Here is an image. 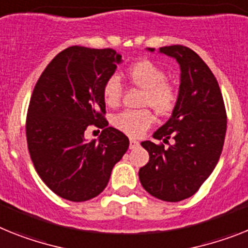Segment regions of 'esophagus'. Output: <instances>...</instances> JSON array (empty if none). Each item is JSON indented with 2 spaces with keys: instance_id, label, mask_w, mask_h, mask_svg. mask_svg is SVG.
Returning <instances> with one entry per match:
<instances>
[{
  "instance_id": "34e87169",
  "label": "esophagus",
  "mask_w": 248,
  "mask_h": 248,
  "mask_svg": "<svg viewBox=\"0 0 248 248\" xmlns=\"http://www.w3.org/2000/svg\"><path fill=\"white\" fill-rule=\"evenodd\" d=\"M139 146H140V143L137 142L136 140H132V139H131V140H130V149L134 150V149H136V147H139Z\"/></svg>"
}]
</instances>
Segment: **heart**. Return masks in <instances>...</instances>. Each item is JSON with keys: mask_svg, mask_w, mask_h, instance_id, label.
<instances>
[{"mask_svg": "<svg viewBox=\"0 0 248 248\" xmlns=\"http://www.w3.org/2000/svg\"><path fill=\"white\" fill-rule=\"evenodd\" d=\"M128 82L143 89L142 106H150L160 116H169L178 102L175 87L166 82V73L151 60L136 62L126 72ZM103 101L109 107L117 106L122 95V85L117 77H109L102 89ZM154 124L153 113L147 109L120 112L112 118V124L131 137L142 136Z\"/></svg>", "mask_w": 248, "mask_h": 248, "instance_id": "b5f03b06", "label": "heart"}]
</instances>
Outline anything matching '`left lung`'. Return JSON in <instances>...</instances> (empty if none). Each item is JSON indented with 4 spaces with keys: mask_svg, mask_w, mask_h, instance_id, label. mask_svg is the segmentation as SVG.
I'll return each instance as SVG.
<instances>
[{
    "mask_svg": "<svg viewBox=\"0 0 248 248\" xmlns=\"http://www.w3.org/2000/svg\"><path fill=\"white\" fill-rule=\"evenodd\" d=\"M159 51L179 63L180 87L171 117L154 134V139L169 147L141 142L150 160L140 169L139 178L155 198L180 202L195 194L217 165L227 114L217 79L198 54L183 45L160 47Z\"/></svg>",
    "mask_w": 248,
    "mask_h": 248,
    "instance_id": "1",
    "label": "left lung"
}]
</instances>
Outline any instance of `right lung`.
<instances>
[{
	"label": "right lung",
	"instance_id": "add662e5",
	"mask_svg": "<svg viewBox=\"0 0 248 248\" xmlns=\"http://www.w3.org/2000/svg\"><path fill=\"white\" fill-rule=\"evenodd\" d=\"M120 63L113 49L66 47L35 85L26 117L29 153L41 180L66 201L101 194L128 149V137L108 127L102 95ZM91 124L102 128L98 141L84 139Z\"/></svg>",
	"mask_w": 248,
	"mask_h": 248
}]
</instances>
